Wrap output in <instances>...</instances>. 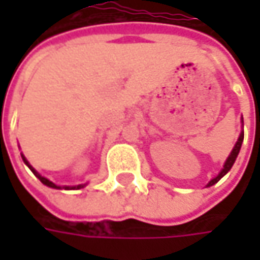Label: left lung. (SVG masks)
<instances>
[{
    "mask_svg": "<svg viewBox=\"0 0 260 260\" xmlns=\"http://www.w3.org/2000/svg\"><path fill=\"white\" fill-rule=\"evenodd\" d=\"M243 137H245V133L242 132L240 133V136H239V139H237V142H236L235 147H233V150H232V153L229 155V157H227V160L224 162V166H223V169H221V172L215 176L214 179H211L208 184H207V186H211V185L217 184L223 176H224L230 169H232V166H233V164H235L236 157H237V155H239V152H240V147H242V143H243Z\"/></svg>",
    "mask_w": 260,
    "mask_h": 260,
    "instance_id": "8db88e82",
    "label": "left lung"
}]
</instances>
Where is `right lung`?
I'll return each instance as SVG.
<instances>
[{
    "label": "right lung",
    "instance_id": "right-lung-1",
    "mask_svg": "<svg viewBox=\"0 0 260 260\" xmlns=\"http://www.w3.org/2000/svg\"><path fill=\"white\" fill-rule=\"evenodd\" d=\"M21 157H23V160H24L25 165H27V166H28V168H30V169H31V172H33V174H35L36 176H37V178H39V179L42 181V184H45L46 186H50V188H55V189H62V188H63V189H79V188H84V186H85V184L76 185V186H66V185H65V186H59V185L53 184L52 181H49L47 178H45V176H42V175L39 174V172L36 171L35 168H33V166H31V165H30V164H28V160L25 159L24 156L21 155Z\"/></svg>",
    "mask_w": 260,
    "mask_h": 260
}]
</instances>
